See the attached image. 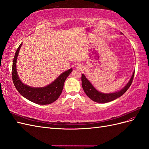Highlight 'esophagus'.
Here are the masks:
<instances>
[{
	"label": "esophagus",
	"mask_w": 149,
	"mask_h": 149,
	"mask_svg": "<svg viewBox=\"0 0 149 149\" xmlns=\"http://www.w3.org/2000/svg\"><path fill=\"white\" fill-rule=\"evenodd\" d=\"M82 66L81 65H78L77 66H76V68H77L78 70H81L82 69Z\"/></svg>",
	"instance_id": "obj_1"
}]
</instances>
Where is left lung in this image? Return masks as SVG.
<instances>
[{
  "mask_svg": "<svg viewBox=\"0 0 149 149\" xmlns=\"http://www.w3.org/2000/svg\"><path fill=\"white\" fill-rule=\"evenodd\" d=\"M135 72V71H134ZM134 72L130 78L129 83L127 84L120 91L114 93H109V94H104L98 91L94 88V87L90 83L88 79L86 78V76L83 74L81 76V81H82V87L84 90L86 94L93 101L100 103H106L110 101H113L116 99L120 97L122 95L127 91V90L129 88L131 85L132 81L134 76Z\"/></svg>",
  "mask_w": 149,
  "mask_h": 149,
  "instance_id": "left-lung-1",
  "label": "left lung"
}]
</instances>
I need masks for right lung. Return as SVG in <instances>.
Segmentation results:
<instances>
[{
	"mask_svg": "<svg viewBox=\"0 0 149 149\" xmlns=\"http://www.w3.org/2000/svg\"><path fill=\"white\" fill-rule=\"evenodd\" d=\"M22 43L17 48L13 60L12 77L13 84L19 93L28 100L37 104H49L55 102L60 97L63 88L64 83L71 73L72 68L61 74L53 83L43 88H32L21 82L17 73L16 63Z\"/></svg>",
	"mask_w": 149,
	"mask_h": 149,
	"instance_id": "add662e5",
	"label": "right lung"
}]
</instances>
